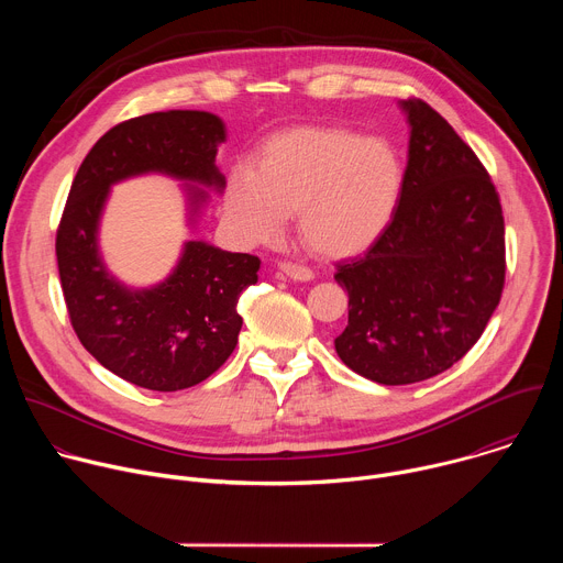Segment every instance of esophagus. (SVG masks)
Returning a JSON list of instances; mask_svg holds the SVG:
<instances>
[{"label": "esophagus", "instance_id": "1", "mask_svg": "<svg viewBox=\"0 0 563 563\" xmlns=\"http://www.w3.org/2000/svg\"><path fill=\"white\" fill-rule=\"evenodd\" d=\"M278 272H280V276H287V278H291V280H300V283L313 278V272H311L309 267L298 265V263H289V261L280 263V265H278Z\"/></svg>", "mask_w": 563, "mask_h": 563}]
</instances>
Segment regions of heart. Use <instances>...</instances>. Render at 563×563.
I'll return each instance as SVG.
<instances>
[{
  "label": "heart",
  "instance_id": "b5f03b06",
  "mask_svg": "<svg viewBox=\"0 0 563 563\" xmlns=\"http://www.w3.org/2000/svg\"><path fill=\"white\" fill-rule=\"evenodd\" d=\"M404 163L383 137L339 126L276 133L254 172L231 174L224 191L229 227L245 243H274L298 211L302 243L328 258L365 252L394 218Z\"/></svg>",
  "mask_w": 563,
  "mask_h": 563
}]
</instances>
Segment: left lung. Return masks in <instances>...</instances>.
I'll list each match as a JSON object with an SVG mask.
<instances>
[{
  "instance_id": "left-lung-1",
  "label": "left lung",
  "mask_w": 563,
  "mask_h": 563,
  "mask_svg": "<svg viewBox=\"0 0 563 563\" xmlns=\"http://www.w3.org/2000/svg\"><path fill=\"white\" fill-rule=\"evenodd\" d=\"M400 107L412 131L394 218L334 274L350 296L336 354L380 385L419 383L461 361L506 283V227L490 174L428 102Z\"/></svg>"
}]
</instances>
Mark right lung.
<instances>
[{"mask_svg":"<svg viewBox=\"0 0 563 563\" xmlns=\"http://www.w3.org/2000/svg\"><path fill=\"white\" fill-rule=\"evenodd\" d=\"M220 142L224 124L211 113H148L109 129L73 178L55 235L70 325L100 365L137 387L187 389L231 356L243 328L235 305L258 280L261 258L191 240L163 285L126 289L107 274L98 254V222L109 187L159 172L222 189L224 178L216 167ZM189 194L196 207L205 200L196 187Z\"/></svg>","mask_w":563,"mask_h":563,"instance_id":"1","label":"right lung"}]
</instances>
